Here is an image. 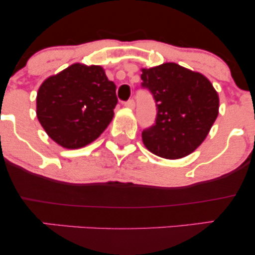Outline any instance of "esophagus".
Segmentation results:
<instances>
[{
  "label": "esophagus",
  "instance_id": "34e87169",
  "mask_svg": "<svg viewBox=\"0 0 255 255\" xmlns=\"http://www.w3.org/2000/svg\"><path fill=\"white\" fill-rule=\"evenodd\" d=\"M125 107L128 108V109H134V107H135V102H134V99H129V101L125 102Z\"/></svg>",
  "mask_w": 255,
  "mask_h": 255
}]
</instances>
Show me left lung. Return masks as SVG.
Returning <instances> with one entry per match:
<instances>
[{
  "label": "left lung",
  "mask_w": 255,
  "mask_h": 255,
  "mask_svg": "<svg viewBox=\"0 0 255 255\" xmlns=\"http://www.w3.org/2000/svg\"><path fill=\"white\" fill-rule=\"evenodd\" d=\"M141 72V87L150 91L157 107L156 122L142 130V142L166 159L188 156L201 145L217 119V91L203 74L177 63Z\"/></svg>",
  "instance_id": "1"
}]
</instances>
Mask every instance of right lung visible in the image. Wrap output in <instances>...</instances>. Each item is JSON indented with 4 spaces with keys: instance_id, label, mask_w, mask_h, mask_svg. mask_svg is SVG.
Returning <instances> with one entry per match:
<instances>
[{
    "instance_id": "add662e5",
    "label": "right lung",
    "mask_w": 255,
    "mask_h": 255,
    "mask_svg": "<svg viewBox=\"0 0 255 255\" xmlns=\"http://www.w3.org/2000/svg\"><path fill=\"white\" fill-rule=\"evenodd\" d=\"M116 104V85L101 66L74 63L40 85L37 118L58 145L80 148L103 133Z\"/></svg>"
}]
</instances>
